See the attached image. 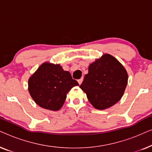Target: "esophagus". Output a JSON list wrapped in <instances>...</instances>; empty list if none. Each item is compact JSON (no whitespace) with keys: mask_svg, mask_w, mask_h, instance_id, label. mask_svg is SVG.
Wrapping results in <instances>:
<instances>
[{"mask_svg":"<svg viewBox=\"0 0 152 152\" xmlns=\"http://www.w3.org/2000/svg\"><path fill=\"white\" fill-rule=\"evenodd\" d=\"M78 81V83H79V84H81L82 83V81H83V77H82L81 79H80V80H77Z\"/></svg>","mask_w":152,"mask_h":152,"instance_id":"34e87169","label":"esophagus"}]
</instances>
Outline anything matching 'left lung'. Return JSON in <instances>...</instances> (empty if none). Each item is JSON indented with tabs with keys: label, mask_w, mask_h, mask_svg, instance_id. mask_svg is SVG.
<instances>
[{
	"label": "left lung",
	"mask_w": 152,
	"mask_h": 152,
	"mask_svg": "<svg viewBox=\"0 0 152 152\" xmlns=\"http://www.w3.org/2000/svg\"><path fill=\"white\" fill-rule=\"evenodd\" d=\"M127 72L122 64L108 55L90 64L80 88L95 109L109 108L121 99L127 84Z\"/></svg>",
	"instance_id": "left-lung-1"
}]
</instances>
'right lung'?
<instances>
[{
	"instance_id": "obj_1",
	"label": "right lung",
	"mask_w": 152,
	"mask_h": 152,
	"mask_svg": "<svg viewBox=\"0 0 152 152\" xmlns=\"http://www.w3.org/2000/svg\"><path fill=\"white\" fill-rule=\"evenodd\" d=\"M79 84L68 71L59 64L44 63L28 81V91L39 106L51 111H58L63 106L66 95Z\"/></svg>"
}]
</instances>
